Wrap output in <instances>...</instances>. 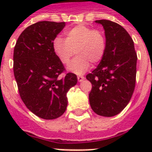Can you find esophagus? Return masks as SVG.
Segmentation results:
<instances>
[{
  "instance_id": "obj_1",
  "label": "esophagus",
  "mask_w": 152,
  "mask_h": 152,
  "mask_svg": "<svg viewBox=\"0 0 152 152\" xmlns=\"http://www.w3.org/2000/svg\"><path fill=\"white\" fill-rule=\"evenodd\" d=\"M77 79H78V80L80 81V82H81V81H83V80H84V76H77Z\"/></svg>"
}]
</instances>
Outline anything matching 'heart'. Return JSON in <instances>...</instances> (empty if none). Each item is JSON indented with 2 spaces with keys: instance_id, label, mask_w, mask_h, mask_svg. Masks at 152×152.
<instances>
[{
  "instance_id": "heart-1",
  "label": "heart",
  "mask_w": 152,
  "mask_h": 152,
  "mask_svg": "<svg viewBox=\"0 0 152 152\" xmlns=\"http://www.w3.org/2000/svg\"><path fill=\"white\" fill-rule=\"evenodd\" d=\"M65 39L57 37L53 42V50L64 65L69 64L75 52L78 56L69 66V71L77 74L84 72L90 62H99L106 51V38L99 29L87 25H77L65 32Z\"/></svg>"
}]
</instances>
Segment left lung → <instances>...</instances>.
I'll return each instance as SVG.
<instances>
[{
  "instance_id": "obj_1",
  "label": "left lung",
  "mask_w": 152,
  "mask_h": 152,
  "mask_svg": "<svg viewBox=\"0 0 152 152\" xmlns=\"http://www.w3.org/2000/svg\"><path fill=\"white\" fill-rule=\"evenodd\" d=\"M95 22L105 30L106 51L97 68L86 76L92 85L89 102L98 115L113 117L124 110L132 96L137 55L132 38L122 26L107 20Z\"/></svg>"
}]
</instances>
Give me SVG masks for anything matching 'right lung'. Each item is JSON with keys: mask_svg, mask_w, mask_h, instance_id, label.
I'll return each instance as SVG.
<instances>
[{"mask_svg": "<svg viewBox=\"0 0 152 152\" xmlns=\"http://www.w3.org/2000/svg\"><path fill=\"white\" fill-rule=\"evenodd\" d=\"M65 23L39 21L18 38L13 53V72L20 98L39 118L52 120L64 113L66 94L77 83L76 74L65 72L53 50V42Z\"/></svg>", "mask_w": 152, "mask_h": 152, "instance_id": "add662e5", "label": "right lung"}]
</instances>
